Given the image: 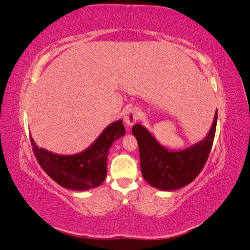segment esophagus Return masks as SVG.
Segmentation results:
<instances>
[{
	"instance_id": "obj_1",
	"label": "esophagus",
	"mask_w": 250,
	"mask_h": 250,
	"mask_svg": "<svg viewBox=\"0 0 250 250\" xmlns=\"http://www.w3.org/2000/svg\"><path fill=\"white\" fill-rule=\"evenodd\" d=\"M139 119V111L137 108H129L127 109L124 113V123L126 125V127L128 128H131L132 125L137 122Z\"/></svg>"
}]
</instances>
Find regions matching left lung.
Returning a JSON list of instances; mask_svg holds the SVG:
<instances>
[{"mask_svg": "<svg viewBox=\"0 0 250 250\" xmlns=\"http://www.w3.org/2000/svg\"><path fill=\"white\" fill-rule=\"evenodd\" d=\"M217 117L216 110L206 138L183 150H170L145 126L134 125L132 134L139 144L142 174L147 183L162 191L178 190L191 184L208 161L215 138Z\"/></svg>", "mask_w": 250, "mask_h": 250, "instance_id": "left-lung-1", "label": "left lung"}]
</instances>
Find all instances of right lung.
Returning <instances> with one entry per match:
<instances>
[{"mask_svg":"<svg viewBox=\"0 0 250 250\" xmlns=\"http://www.w3.org/2000/svg\"><path fill=\"white\" fill-rule=\"evenodd\" d=\"M124 134L125 127L120 119L105 128L85 150L71 155L53 153L37 146L32 137L30 139L37 161L53 180L69 190L87 191L106 178L108 151Z\"/></svg>","mask_w":250,"mask_h":250,"instance_id":"add662e5","label":"right lung"}]
</instances>
